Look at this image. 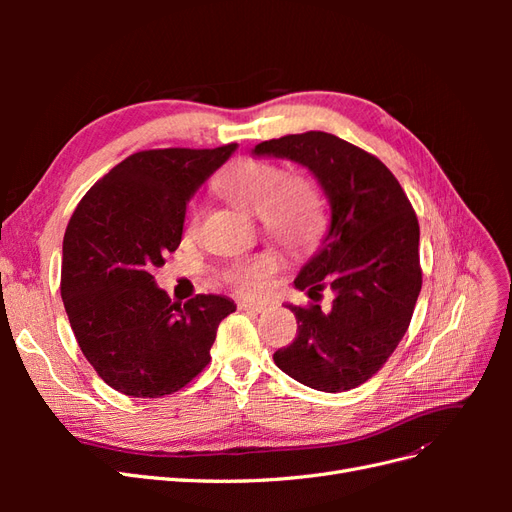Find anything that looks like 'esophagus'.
Instances as JSON below:
<instances>
[{
	"label": "esophagus",
	"instance_id": "34e87169",
	"mask_svg": "<svg viewBox=\"0 0 512 512\" xmlns=\"http://www.w3.org/2000/svg\"><path fill=\"white\" fill-rule=\"evenodd\" d=\"M239 309L241 312H252V314H260L265 305L262 303H252V301H239Z\"/></svg>",
	"mask_w": 512,
	"mask_h": 512
}]
</instances>
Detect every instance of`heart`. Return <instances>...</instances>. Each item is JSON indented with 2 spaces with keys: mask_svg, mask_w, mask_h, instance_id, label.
Returning a JSON list of instances; mask_svg holds the SVG:
<instances>
[{
  "mask_svg": "<svg viewBox=\"0 0 512 512\" xmlns=\"http://www.w3.org/2000/svg\"><path fill=\"white\" fill-rule=\"evenodd\" d=\"M220 192L235 207L260 215L267 235L292 252L316 245L327 224L316 185L307 177L288 175L269 160L245 158L232 164L220 177ZM198 222L200 205L192 200L183 218L185 235H196ZM273 269V260L265 256L243 258L220 271V282L237 294H256L265 288Z\"/></svg>",
  "mask_w": 512,
  "mask_h": 512,
  "instance_id": "obj_1",
  "label": "heart"
}]
</instances>
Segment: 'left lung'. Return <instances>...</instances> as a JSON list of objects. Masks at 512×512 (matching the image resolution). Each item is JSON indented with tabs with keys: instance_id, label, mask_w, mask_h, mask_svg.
Listing matches in <instances>:
<instances>
[{
	"instance_id": "8db88e82",
	"label": "left lung",
	"mask_w": 512,
	"mask_h": 512,
	"mask_svg": "<svg viewBox=\"0 0 512 512\" xmlns=\"http://www.w3.org/2000/svg\"><path fill=\"white\" fill-rule=\"evenodd\" d=\"M254 153L312 170L331 205L327 237L294 280L314 303L288 305L297 337L273 361L309 389H356L378 374L410 327L423 286L416 213L389 168L335 134H288ZM322 289L334 292L331 310L317 305Z\"/></svg>"
}]
</instances>
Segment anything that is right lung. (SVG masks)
I'll use <instances>...</instances> for the list:
<instances>
[{"mask_svg":"<svg viewBox=\"0 0 512 512\" xmlns=\"http://www.w3.org/2000/svg\"><path fill=\"white\" fill-rule=\"evenodd\" d=\"M235 149L132 153L72 213L61 299L85 359L123 395L153 399L183 389L207 367L220 322L237 309L220 294L170 303L153 280L181 243L190 196Z\"/></svg>","mask_w":512,"mask_h":512,"instance_id":"1","label":"right lung"}]
</instances>
